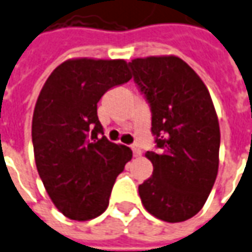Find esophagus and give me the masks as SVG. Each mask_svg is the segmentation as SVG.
I'll return each mask as SVG.
<instances>
[{"instance_id": "1", "label": "esophagus", "mask_w": 252, "mask_h": 252, "mask_svg": "<svg viewBox=\"0 0 252 252\" xmlns=\"http://www.w3.org/2000/svg\"><path fill=\"white\" fill-rule=\"evenodd\" d=\"M132 152H133V156H140L141 155V150L139 145L133 144L132 145Z\"/></svg>"}]
</instances>
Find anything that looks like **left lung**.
Returning <instances> with one entry per match:
<instances>
[{
  "label": "left lung",
  "mask_w": 252,
  "mask_h": 252,
  "mask_svg": "<svg viewBox=\"0 0 252 252\" xmlns=\"http://www.w3.org/2000/svg\"><path fill=\"white\" fill-rule=\"evenodd\" d=\"M129 66L150 102L159 148L145 154L154 172L139 186L141 203L160 220H187L203 208L219 168L214 102L202 79L178 56L135 59Z\"/></svg>",
  "instance_id": "1"
}]
</instances>
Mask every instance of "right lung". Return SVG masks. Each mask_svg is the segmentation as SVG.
Segmentation results:
<instances>
[{
    "mask_svg": "<svg viewBox=\"0 0 252 252\" xmlns=\"http://www.w3.org/2000/svg\"><path fill=\"white\" fill-rule=\"evenodd\" d=\"M132 79L126 60L70 59L50 73L32 120L37 171L56 208L73 220L107 210L117 175L132 159L108 140L97 116L104 93Z\"/></svg>",
    "mask_w": 252,
    "mask_h": 252,
    "instance_id": "right-lung-1",
    "label": "right lung"
}]
</instances>
